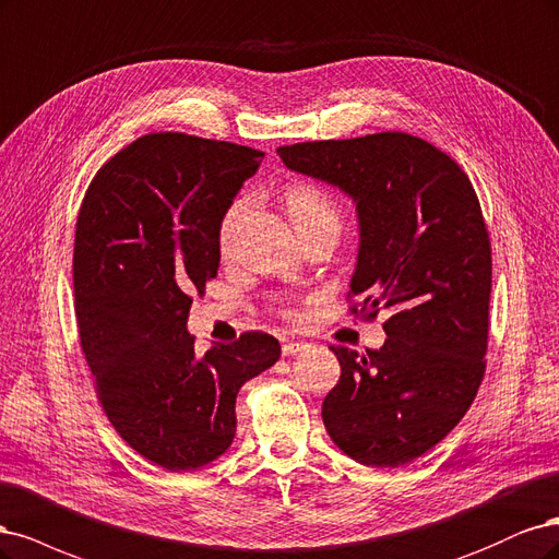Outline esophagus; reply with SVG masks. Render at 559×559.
<instances>
[{
    "instance_id": "obj_1",
    "label": "esophagus",
    "mask_w": 559,
    "mask_h": 559,
    "mask_svg": "<svg viewBox=\"0 0 559 559\" xmlns=\"http://www.w3.org/2000/svg\"><path fill=\"white\" fill-rule=\"evenodd\" d=\"M306 348H309V344H306V341L283 338V355H297V353H304Z\"/></svg>"
}]
</instances>
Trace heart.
<instances>
[{
    "label": "heart",
    "instance_id": "heart-1",
    "mask_svg": "<svg viewBox=\"0 0 559 559\" xmlns=\"http://www.w3.org/2000/svg\"><path fill=\"white\" fill-rule=\"evenodd\" d=\"M283 202H285L287 215H290L295 229H301L306 225L318 223V221H325V218H336L338 221L336 206L332 204L330 197L322 192L320 188L311 186V183H295V186H290V188L285 190V194H283ZM243 211H246V200L241 197V200H234L227 206V211L223 213L221 225H218V248L223 250V253L231 243L234 229H237Z\"/></svg>",
    "mask_w": 559,
    "mask_h": 559
}]
</instances>
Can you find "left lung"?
<instances>
[{
  "label": "left lung",
  "instance_id": "8db88e82",
  "mask_svg": "<svg viewBox=\"0 0 559 559\" xmlns=\"http://www.w3.org/2000/svg\"><path fill=\"white\" fill-rule=\"evenodd\" d=\"M278 155L350 197V295L365 293L369 316L390 311L381 348L332 346L341 376L322 423L359 464H408L462 420L483 381L492 250L474 186L455 159L404 132L306 141Z\"/></svg>",
  "mask_w": 559,
  "mask_h": 559
}]
</instances>
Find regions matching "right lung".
<instances>
[{
    "label": "right lung",
    "mask_w": 559,
    "mask_h": 559,
    "mask_svg": "<svg viewBox=\"0 0 559 559\" xmlns=\"http://www.w3.org/2000/svg\"><path fill=\"white\" fill-rule=\"evenodd\" d=\"M264 153L237 143L146 134L90 183L76 223L74 295L85 362L118 435L169 472L227 453L241 385L281 346L246 332L197 355L194 293L218 274V225Z\"/></svg>",
    "instance_id": "1"
}]
</instances>
